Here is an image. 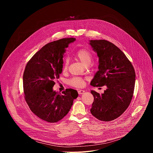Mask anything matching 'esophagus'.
I'll return each mask as SVG.
<instances>
[{
	"instance_id": "obj_1",
	"label": "esophagus",
	"mask_w": 153,
	"mask_h": 153,
	"mask_svg": "<svg viewBox=\"0 0 153 153\" xmlns=\"http://www.w3.org/2000/svg\"><path fill=\"white\" fill-rule=\"evenodd\" d=\"M84 93H85V91H84V90H78V93H79V94H83Z\"/></svg>"
}]
</instances>
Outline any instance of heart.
Instances as JSON below:
<instances>
[{"label": "heart", "mask_w": 153, "mask_h": 153, "mask_svg": "<svg viewBox=\"0 0 153 153\" xmlns=\"http://www.w3.org/2000/svg\"><path fill=\"white\" fill-rule=\"evenodd\" d=\"M76 58L84 65L85 67H88L91 64L93 60L92 54L87 50L82 49L79 50L76 54ZM68 60L65 59L63 64V71H65L68 68ZM70 84L74 87H82L84 85V80L83 79L79 77H74L70 81Z\"/></svg>", "instance_id": "b5f03b06"}]
</instances>
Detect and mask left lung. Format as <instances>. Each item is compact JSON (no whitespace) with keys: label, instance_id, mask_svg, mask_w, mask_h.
Masks as SVG:
<instances>
[{"label":"left lung","instance_id":"left-lung-1","mask_svg":"<svg viewBox=\"0 0 153 153\" xmlns=\"http://www.w3.org/2000/svg\"><path fill=\"white\" fill-rule=\"evenodd\" d=\"M89 44L99 57V70L90 85L107 87L102 94L91 91L94 102L90 111L100 120H113L125 112L131 101L135 71L125 54L113 43L105 40H90Z\"/></svg>","mask_w":153,"mask_h":153}]
</instances>
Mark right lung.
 I'll return each mask as SVG.
<instances>
[{"label": "right lung", "instance_id": "1", "mask_svg": "<svg viewBox=\"0 0 153 153\" xmlns=\"http://www.w3.org/2000/svg\"><path fill=\"white\" fill-rule=\"evenodd\" d=\"M75 40V38H64L48 43L26 65L23 76L25 100L35 115L48 122H57L63 118L78 97L73 89H67L60 94L53 88L54 80L62 72L65 48Z\"/></svg>", "mask_w": 153, "mask_h": 153}]
</instances>
